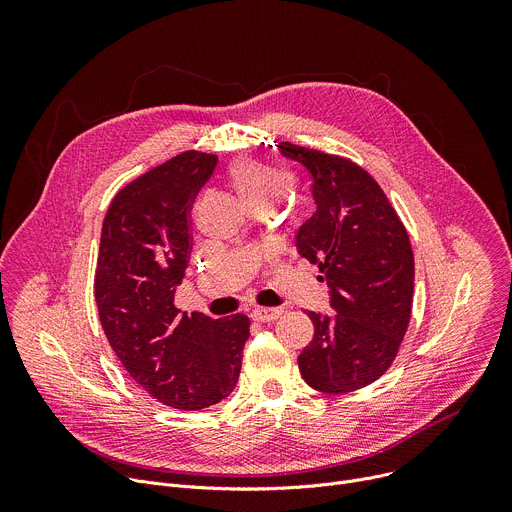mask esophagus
<instances>
[{"label": "esophagus", "instance_id": "1", "mask_svg": "<svg viewBox=\"0 0 512 512\" xmlns=\"http://www.w3.org/2000/svg\"><path fill=\"white\" fill-rule=\"evenodd\" d=\"M281 316V310L279 308H255L251 312V318L255 322H273Z\"/></svg>", "mask_w": 512, "mask_h": 512}]
</instances>
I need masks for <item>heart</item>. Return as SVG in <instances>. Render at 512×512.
I'll use <instances>...</instances> for the list:
<instances>
[{
    "label": "heart",
    "instance_id": "heart-1",
    "mask_svg": "<svg viewBox=\"0 0 512 512\" xmlns=\"http://www.w3.org/2000/svg\"><path fill=\"white\" fill-rule=\"evenodd\" d=\"M227 178L253 210L273 208L291 186V176L283 168L251 156L233 160L227 166Z\"/></svg>",
    "mask_w": 512,
    "mask_h": 512
}]
</instances>
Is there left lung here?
<instances>
[{
    "instance_id": "left-lung-1",
    "label": "left lung",
    "mask_w": 512,
    "mask_h": 512,
    "mask_svg": "<svg viewBox=\"0 0 512 512\" xmlns=\"http://www.w3.org/2000/svg\"><path fill=\"white\" fill-rule=\"evenodd\" d=\"M279 150L312 174L316 212L298 231V251L324 273L336 312H308L314 338L298 356L300 373L320 393H350L383 377L401 348L413 308L411 241L362 166L289 141Z\"/></svg>"
}]
</instances>
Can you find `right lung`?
<instances>
[{"label":"right lung","instance_id":"add662e5","mask_svg":"<svg viewBox=\"0 0 512 512\" xmlns=\"http://www.w3.org/2000/svg\"><path fill=\"white\" fill-rule=\"evenodd\" d=\"M216 156L188 150L125 184L103 218L95 302L131 379L156 401L198 411L237 387L249 318L190 316L174 304L192 251V202Z\"/></svg>","mask_w":512,"mask_h":512}]
</instances>
